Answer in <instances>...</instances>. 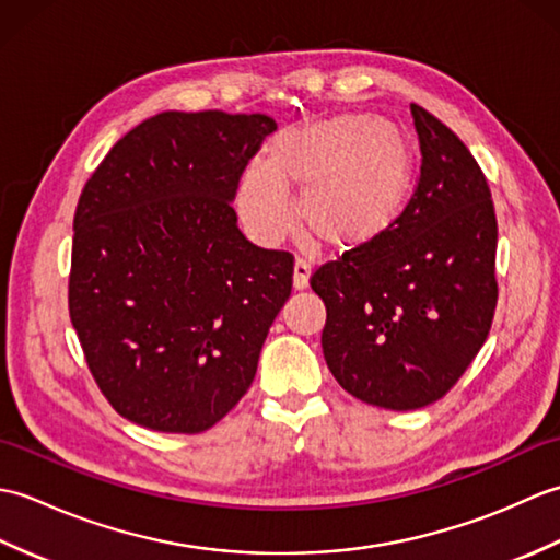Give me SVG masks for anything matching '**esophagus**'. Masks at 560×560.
<instances>
[{
  "instance_id": "34e87169",
  "label": "esophagus",
  "mask_w": 560,
  "mask_h": 560,
  "mask_svg": "<svg viewBox=\"0 0 560 560\" xmlns=\"http://www.w3.org/2000/svg\"><path fill=\"white\" fill-rule=\"evenodd\" d=\"M307 279H311V261L299 257V259H295V265H293V287L299 291L305 289Z\"/></svg>"
}]
</instances>
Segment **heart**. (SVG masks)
Instances as JSON below:
<instances>
[{
    "label": "heart",
    "mask_w": 560,
    "mask_h": 560,
    "mask_svg": "<svg viewBox=\"0 0 560 560\" xmlns=\"http://www.w3.org/2000/svg\"><path fill=\"white\" fill-rule=\"evenodd\" d=\"M413 151L395 125L341 115L293 127L271 141L267 163L247 165L237 209L261 243L291 231L287 187H301V219L319 241L341 249L380 241L407 207Z\"/></svg>",
    "instance_id": "1"
}]
</instances>
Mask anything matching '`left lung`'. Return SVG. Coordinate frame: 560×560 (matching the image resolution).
<instances>
[{"label":"left lung","mask_w":560,"mask_h":560,"mask_svg":"<svg viewBox=\"0 0 560 560\" xmlns=\"http://www.w3.org/2000/svg\"><path fill=\"white\" fill-rule=\"evenodd\" d=\"M421 173L380 241L319 265L323 353L337 383L395 411L443 399L495 315L498 223L489 183L447 125L411 103Z\"/></svg>","instance_id":"left-lung-1"}]
</instances>
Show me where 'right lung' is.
<instances>
[{"label": "right lung", "mask_w": 560, "mask_h": 560, "mask_svg": "<svg viewBox=\"0 0 560 560\" xmlns=\"http://www.w3.org/2000/svg\"><path fill=\"white\" fill-rule=\"evenodd\" d=\"M277 122L159 113L108 151L74 213L69 317L127 421L201 433L243 399L293 287V255L237 229L247 161Z\"/></svg>", "instance_id": "1"}]
</instances>
